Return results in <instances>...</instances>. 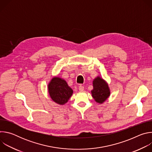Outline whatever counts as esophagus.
Returning a JSON list of instances; mask_svg holds the SVG:
<instances>
[{
  "label": "esophagus",
  "instance_id": "1",
  "mask_svg": "<svg viewBox=\"0 0 152 152\" xmlns=\"http://www.w3.org/2000/svg\"><path fill=\"white\" fill-rule=\"evenodd\" d=\"M79 90L80 91H83V90H84V86H82V85L79 86Z\"/></svg>",
  "mask_w": 152,
  "mask_h": 152
}]
</instances>
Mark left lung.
<instances>
[{"label":"left lung","instance_id":"8db88e82","mask_svg":"<svg viewBox=\"0 0 152 152\" xmlns=\"http://www.w3.org/2000/svg\"><path fill=\"white\" fill-rule=\"evenodd\" d=\"M93 90L91 94L94 100L99 103H103L110 96V90L107 83L99 76L93 82Z\"/></svg>","mask_w":152,"mask_h":152}]
</instances>
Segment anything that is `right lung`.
<instances>
[{"label": "right lung", "mask_w": 152, "mask_h": 152, "mask_svg": "<svg viewBox=\"0 0 152 152\" xmlns=\"http://www.w3.org/2000/svg\"><path fill=\"white\" fill-rule=\"evenodd\" d=\"M48 90L52 100L61 105L68 102L73 93L66 81L58 77L52 79L48 84Z\"/></svg>", "instance_id": "obj_1"}]
</instances>
